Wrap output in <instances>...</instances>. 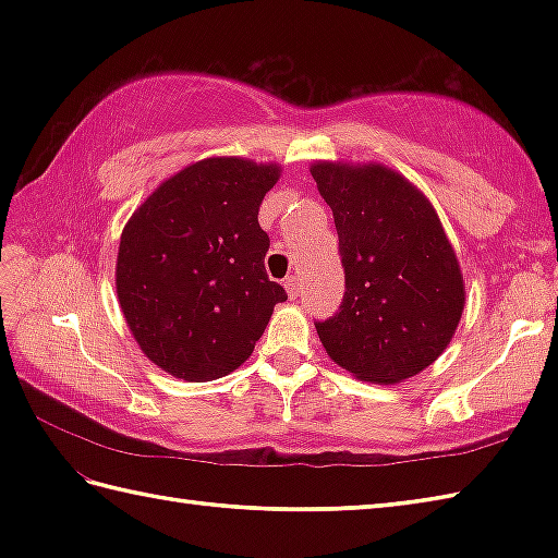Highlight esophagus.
Listing matches in <instances>:
<instances>
[{"label":"esophagus","instance_id":"1","mask_svg":"<svg viewBox=\"0 0 558 558\" xmlns=\"http://www.w3.org/2000/svg\"><path fill=\"white\" fill-rule=\"evenodd\" d=\"M286 290H288V294H290L292 300H298L300 292H302V280H300L298 276H290V278L286 280Z\"/></svg>","mask_w":558,"mask_h":558}]
</instances>
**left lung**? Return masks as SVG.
I'll list each match as a JSON object with an SVG mask.
<instances>
[{"instance_id":"1","label":"left lung","mask_w":558,"mask_h":558,"mask_svg":"<svg viewBox=\"0 0 558 558\" xmlns=\"http://www.w3.org/2000/svg\"><path fill=\"white\" fill-rule=\"evenodd\" d=\"M312 174L333 210L345 270L338 312L314 322L326 352L364 381L420 374L446 350L465 304L436 210L381 165L316 162Z\"/></svg>"}]
</instances>
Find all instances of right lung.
I'll use <instances>...</instances> for the list:
<instances>
[{"label": "right lung", "instance_id": "1", "mask_svg": "<svg viewBox=\"0 0 558 558\" xmlns=\"http://www.w3.org/2000/svg\"><path fill=\"white\" fill-rule=\"evenodd\" d=\"M278 165L208 158L162 182L126 222L117 298L150 362L184 381H213L246 362L272 306L260 201Z\"/></svg>", "mask_w": 558, "mask_h": 558}]
</instances>
